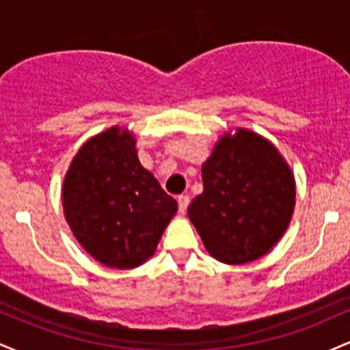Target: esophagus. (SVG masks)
<instances>
[{"mask_svg": "<svg viewBox=\"0 0 350 350\" xmlns=\"http://www.w3.org/2000/svg\"><path fill=\"white\" fill-rule=\"evenodd\" d=\"M178 204H179V212L180 214H184L186 212V208L189 206V196H179L178 198Z\"/></svg>", "mask_w": 350, "mask_h": 350, "instance_id": "obj_1", "label": "esophagus"}]
</instances>
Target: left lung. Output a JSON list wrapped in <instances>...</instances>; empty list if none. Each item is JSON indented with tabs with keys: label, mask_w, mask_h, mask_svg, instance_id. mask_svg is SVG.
Instances as JSON below:
<instances>
[{
	"label": "left lung",
	"mask_w": 350,
	"mask_h": 350,
	"mask_svg": "<svg viewBox=\"0 0 350 350\" xmlns=\"http://www.w3.org/2000/svg\"><path fill=\"white\" fill-rule=\"evenodd\" d=\"M204 191L187 208L207 252L219 262L260 258L284 234L296 186L283 156L263 136L237 128L202 164Z\"/></svg>",
	"instance_id": "obj_1"
}]
</instances>
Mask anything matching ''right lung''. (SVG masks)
I'll use <instances>...</instances> for the list:
<instances>
[{"instance_id": "add662e5", "label": "right lung", "mask_w": 350, "mask_h": 350, "mask_svg": "<svg viewBox=\"0 0 350 350\" xmlns=\"http://www.w3.org/2000/svg\"><path fill=\"white\" fill-rule=\"evenodd\" d=\"M62 206L87 253L118 270L154 255L178 211V202L139 163L135 136L118 126L80 148L64 179Z\"/></svg>"}]
</instances>
